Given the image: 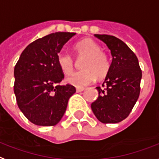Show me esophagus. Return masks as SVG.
Here are the masks:
<instances>
[{
	"label": "esophagus",
	"mask_w": 159,
	"mask_h": 159,
	"mask_svg": "<svg viewBox=\"0 0 159 159\" xmlns=\"http://www.w3.org/2000/svg\"><path fill=\"white\" fill-rule=\"evenodd\" d=\"M84 90V87H81V88H76V91L77 92H81V91Z\"/></svg>",
	"instance_id": "obj_1"
}]
</instances>
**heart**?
<instances>
[{
	"label": "heart",
	"instance_id": "heart-1",
	"mask_svg": "<svg viewBox=\"0 0 159 159\" xmlns=\"http://www.w3.org/2000/svg\"><path fill=\"white\" fill-rule=\"evenodd\" d=\"M74 50L77 59L84 58L81 64L83 70L75 72L67 77V83L81 88L92 83L96 77L102 79L106 75L109 69V59L106 54L100 50V46L96 42L91 39H84L74 46ZM57 63L60 70L66 75L74 70L75 60L67 53H59Z\"/></svg>",
	"mask_w": 159,
	"mask_h": 159
}]
</instances>
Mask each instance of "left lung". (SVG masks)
Masks as SVG:
<instances>
[{
  "mask_svg": "<svg viewBox=\"0 0 159 159\" xmlns=\"http://www.w3.org/2000/svg\"><path fill=\"white\" fill-rule=\"evenodd\" d=\"M94 36L106 44L113 59L102 88L96 87L99 96L91 109L101 123L115 124L126 119L137 102L142 71L137 56L124 41L113 35Z\"/></svg>",
  "mask_w": 159,
  "mask_h": 159,
  "instance_id": "left-lung-1",
  "label": "left lung"
}]
</instances>
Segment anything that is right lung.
I'll return each mask as SVG.
<instances>
[{
	"instance_id": "add662e5",
	"label": "right lung",
	"mask_w": 159,
	"mask_h": 159,
	"mask_svg": "<svg viewBox=\"0 0 159 159\" xmlns=\"http://www.w3.org/2000/svg\"><path fill=\"white\" fill-rule=\"evenodd\" d=\"M75 33L55 32L27 46L14 69V93L19 109L30 121L53 126L62 119L69 99L75 93L71 84L59 85L64 74L58 54Z\"/></svg>"
}]
</instances>
